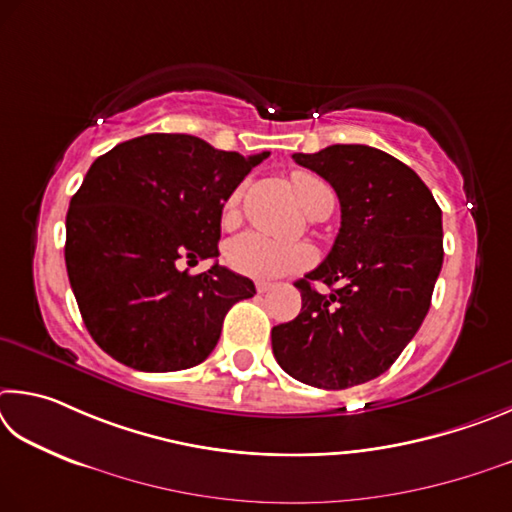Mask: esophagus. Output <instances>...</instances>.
Segmentation results:
<instances>
[{
	"label": "esophagus",
	"mask_w": 512,
	"mask_h": 512,
	"mask_svg": "<svg viewBox=\"0 0 512 512\" xmlns=\"http://www.w3.org/2000/svg\"><path fill=\"white\" fill-rule=\"evenodd\" d=\"M272 288H274V285H272V283H267V281H258V283H256V292H258V294L270 292Z\"/></svg>",
	"instance_id": "esophagus-1"
}]
</instances>
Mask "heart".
Masks as SVG:
<instances>
[{"label":"heart","instance_id":"1","mask_svg":"<svg viewBox=\"0 0 512 512\" xmlns=\"http://www.w3.org/2000/svg\"><path fill=\"white\" fill-rule=\"evenodd\" d=\"M292 188L299 204L306 211L319 200L321 195H333L324 179H319L312 173H306V170H299V173L292 175ZM240 197H242V188H236V191L227 197V202H224V209H222L224 224L236 222L238 211H240ZM224 256H227V263L233 272L249 276V279H258V281L281 279V276L301 272L303 267H308L312 263L310 247L301 245V242H281V240L267 238L265 233H258V231H247V233H240L238 238H233L227 245Z\"/></svg>","mask_w":512,"mask_h":512}]
</instances>
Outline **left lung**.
Listing matches in <instances>:
<instances>
[{
    "label": "left lung",
    "instance_id": "obj_1",
    "mask_svg": "<svg viewBox=\"0 0 512 512\" xmlns=\"http://www.w3.org/2000/svg\"><path fill=\"white\" fill-rule=\"evenodd\" d=\"M292 159L335 188L342 227L326 261L294 283L301 312L272 328L274 357L303 384L348 389L387 371L423 324L443 265L441 206L378 148L337 143ZM312 280L334 290L319 295Z\"/></svg>",
    "mask_w": 512,
    "mask_h": 512
}]
</instances>
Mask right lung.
I'll return each mask as SVG.
<instances>
[{
    "instance_id": "obj_1",
    "label": "right lung",
    "mask_w": 512,
    "mask_h": 512,
    "mask_svg": "<svg viewBox=\"0 0 512 512\" xmlns=\"http://www.w3.org/2000/svg\"><path fill=\"white\" fill-rule=\"evenodd\" d=\"M270 152L242 157L191 134H143L89 166L67 211L65 263L94 342L137 371L204 362L254 283L215 261L222 206Z\"/></svg>"
}]
</instances>
